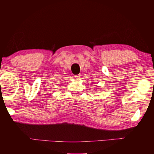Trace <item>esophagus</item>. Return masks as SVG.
I'll use <instances>...</instances> for the list:
<instances>
[{"instance_id": "esophagus-1", "label": "esophagus", "mask_w": 154, "mask_h": 154, "mask_svg": "<svg viewBox=\"0 0 154 154\" xmlns=\"http://www.w3.org/2000/svg\"><path fill=\"white\" fill-rule=\"evenodd\" d=\"M80 75H75V79H77V80H79V79H80Z\"/></svg>"}]
</instances>
